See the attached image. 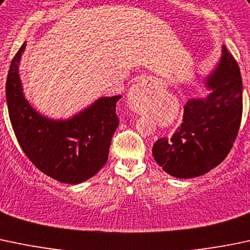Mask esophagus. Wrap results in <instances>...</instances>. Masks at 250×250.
I'll list each match as a JSON object with an SVG mask.
<instances>
[{
    "label": "esophagus",
    "mask_w": 250,
    "mask_h": 250,
    "mask_svg": "<svg viewBox=\"0 0 250 250\" xmlns=\"http://www.w3.org/2000/svg\"><path fill=\"white\" fill-rule=\"evenodd\" d=\"M146 90H149L148 84L144 82H138L128 90L127 104L132 112L137 114H142L144 112V104H146L144 97L146 96Z\"/></svg>",
    "instance_id": "1"
}]
</instances>
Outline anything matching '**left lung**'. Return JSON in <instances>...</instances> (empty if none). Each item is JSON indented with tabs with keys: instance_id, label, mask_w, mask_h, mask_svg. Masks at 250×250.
I'll list each match as a JSON object with an SVG mask.
<instances>
[{
	"instance_id": "1",
	"label": "left lung",
	"mask_w": 250,
	"mask_h": 250,
	"mask_svg": "<svg viewBox=\"0 0 250 250\" xmlns=\"http://www.w3.org/2000/svg\"><path fill=\"white\" fill-rule=\"evenodd\" d=\"M205 84L209 95L189 100L176 132L153 146L156 163L176 178L202 176L223 163L240 130L242 77L237 61L225 45Z\"/></svg>"
}]
</instances>
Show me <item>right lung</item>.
<instances>
[{
  "label": "right lung",
  "instance_id": "right-lung-1",
  "mask_svg": "<svg viewBox=\"0 0 250 250\" xmlns=\"http://www.w3.org/2000/svg\"><path fill=\"white\" fill-rule=\"evenodd\" d=\"M25 47L26 42L12 60L6 83L15 137L31 163L50 178L66 184L85 182L107 163L112 137L119 125L115 106L122 96L100 97L66 120L43 117L22 91L19 62Z\"/></svg>",
  "mask_w": 250,
  "mask_h": 250
}]
</instances>
